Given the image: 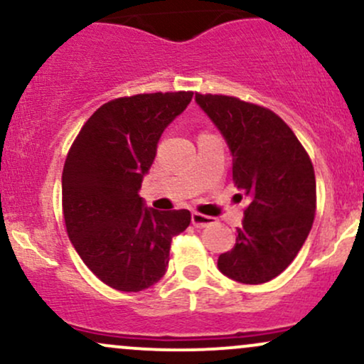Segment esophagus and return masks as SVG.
I'll list each match as a JSON object with an SVG mask.
<instances>
[{
  "label": "esophagus",
  "mask_w": 364,
  "mask_h": 364,
  "mask_svg": "<svg viewBox=\"0 0 364 364\" xmlns=\"http://www.w3.org/2000/svg\"><path fill=\"white\" fill-rule=\"evenodd\" d=\"M191 224L195 225V228H208V225L214 224V217H208V215H203L200 214V212H193L191 214Z\"/></svg>",
  "instance_id": "obj_1"
}]
</instances>
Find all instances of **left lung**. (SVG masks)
<instances>
[{
  "mask_svg": "<svg viewBox=\"0 0 364 364\" xmlns=\"http://www.w3.org/2000/svg\"><path fill=\"white\" fill-rule=\"evenodd\" d=\"M232 154V181L250 198L236 245L217 260L229 279L263 284L282 274L306 241L316 210L311 159L274 111L232 95L195 94Z\"/></svg>",
  "mask_w": 364,
  "mask_h": 364,
  "instance_id": "obj_1",
  "label": "left lung"
}]
</instances>
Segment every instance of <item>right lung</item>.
Listing matches in <instances>:
<instances>
[{"instance_id":"add662e5","label":"right lung","mask_w":364,"mask_h":364,"mask_svg":"<svg viewBox=\"0 0 364 364\" xmlns=\"http://www.w3.org/2000/svg\"><path fill=\"white\" fill-rule=\"evenodd\" d=\"M193 92L112 99L85 121L63 168V217L92 274L112 289L139 292L166 274L171 241L191 223L181 210L144 207L139 190L166 127Z\"/></svg>"}]
</instances>
